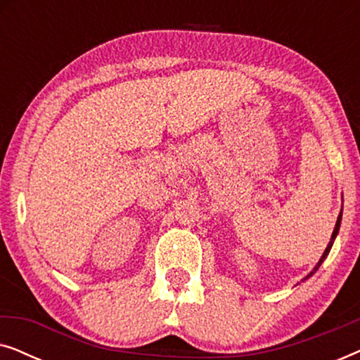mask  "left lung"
Segmentation results:
<instances>
[{"label": "left lung", "mask_w": 360, "mask_h": 360, "mask_svg": "<svg viewBox=\"0 0 360 360\" xmlns=\"http://www.w3.org/2000/svg\"><path fill=\"white\" fill-rule=\"evenodd\" d=\"M341 219H342V210H341V213H339V216H338V221H336V226H334V231H333V236H331V240H329V244H328V248H326V250H324L323 252V255H321V259H319V262L314 265V269L311 270V272H309L307 277H304L302 282H304V280H308L309 277H311V275L316 272V270L319 269V265H321L323 262H324V259L328 257V254H329V250H331V248H333V244H334V239H336V236H338V233H339V228H341Z\"/></svg>", "instance_id": "left-lung-1"}]
</instances>
